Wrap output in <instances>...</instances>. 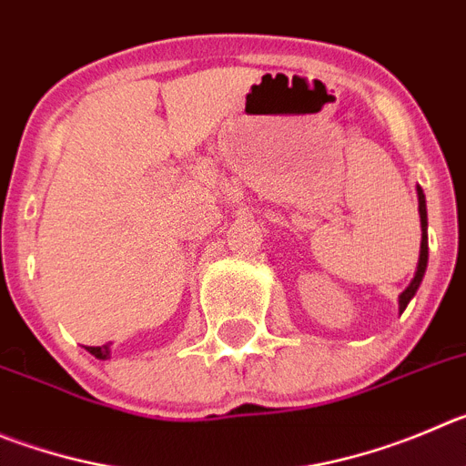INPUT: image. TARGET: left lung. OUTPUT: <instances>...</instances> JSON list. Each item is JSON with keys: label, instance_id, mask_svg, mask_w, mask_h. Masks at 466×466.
Returning a JSON list of instances; mask_svg holds the SVG:
<instances>
[{"label": "left lung", "instance_id": "obj_1", "mask_svg": "<svg viewBox=\"0 0 466 466\" xmlns=\"http://www.w3.org/2000/svg\"><path fill=\"white\" fill-rule=\"evenodd\" d=\"M416 195H419V216H420V250H419V264H416V273L411 282L404 287V292L398 297V310L400 315L404 312L407 303L416 297L420 282H423L425 268H428V208H425V195L420 186H416Z\"/></svg>", "mask_w": 466, "mask_h": 466}]
</instances>
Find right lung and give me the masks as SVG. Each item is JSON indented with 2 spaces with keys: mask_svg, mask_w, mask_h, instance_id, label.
<instances>
[{
  "mask_svg": "<svg viewBox=\"0 0 466 466\" xmlns=\"http://www.w3.org/2000/svg\"><path fill=\"white\" fill-rule=\"evenodd\" d=\"M86 351H89V354H94L96 359H101V360L110 359V345H103V347H86Z\"/></svg>",
  "mask_w": 466,
  "mask_h": 466,
  "instance_id": "add662e5",
  "label": "right lung"
}]
</instances>
